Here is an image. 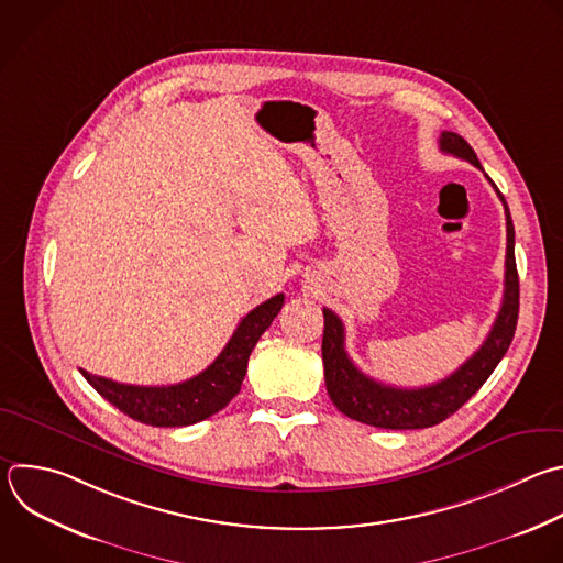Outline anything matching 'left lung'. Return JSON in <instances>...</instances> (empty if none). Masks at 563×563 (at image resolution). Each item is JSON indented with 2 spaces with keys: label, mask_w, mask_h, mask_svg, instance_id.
<instances>
[{
  "label": "left lung",
  "mask_w": 563,
  "mask_h": 563,
  "mask_svg": "<svg viewBox=\"0 0 563 563\" xmlns=\"http://www.w3.org/2000/svg\"><path fill=\"white\" fill-rule=\"evenodd\" d=\"M440 150L464 158L482 169L475 150L455 132L440 134ZM488 178V176H486ZM490 180V178H488ZM493 183V180H490ZM499 201L506 212V276H504V300L495 318L490 333L484 344L457 368L449 378L418 389H400L373 380L349 360L344 351V324L331 311L324 313V333H322V362H324V383L331 402L351 420H357L378 429H427L435 427L449 416H453L464 402L479 391L488 380L504 353L508 351L517 316H519V276L515 265V228L506 206V199L493 183Z\"/></svg>",
  "instance_id": "left-lung-1"
}]
</instances>
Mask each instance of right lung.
Segmentation results:
<instances>
[{
  "label": "right lung",
  "instance_id": "obj_1",
  "mask_svg": "<svg viewBox=\"0 0 563 563\" xmlns=\"http://www.w3.org/2000/svg\"><path fill=\"white\" fill-rule=\"evenodd\" d=\"M285 296L278 294L256 309H252L236 327L234 335L219 353V357L201 371L199 376L167 387H136L121 385L108 378L92 376L81 371V376L90 387L114 405L128 418L150 424V427H190L197 424L230 405V400L241 391L247 373V360L272 324V320L283 309Z\"/></svg>",
  "mask_w": 563,
  "mask_h": 563
}]
</instances>
